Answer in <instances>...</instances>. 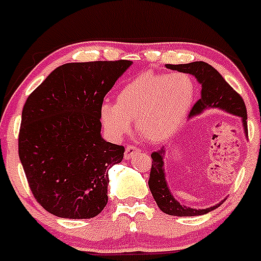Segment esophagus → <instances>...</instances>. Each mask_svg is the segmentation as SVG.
Listing matches in <instances>:
<instances>
[{"label": "esophagus", "instance_id": "1", "mask_svg": "<svg viewBox=\"0 0 261 261\" xmlns=\"http://www.w3.org/2000/svg\"><path fill=\"white\" fill-rule=\"evenodd\" d=\"M136 152H140V149H138V147L133 146V145H128L126 146L125 149V159H131V158L134 156V155L136 154Z\"/></svg>", "mask_w": 261, "mask_h": 261}]
</instances>
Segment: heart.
<instances>
[{
  "mask_svg": "<svg viewBox=\"0 0 261 261\" xmlns=\"http://www.w3.org/2000/svg\"><path fill=\"white\" fill-rule=\"evenodd\" d=\"M196 99V84L186 73L144 72L118 91L116 103L103 102L99 117L107 133L120 139L131 130L144 140H168L187 117Z\"/></svg>",
  "mask_w": 261,
  "mask_h": 261,
  "instance_id": "obj_1",
  "label": "heart"
}]
</instances>
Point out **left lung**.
Here are the masks:
<instances>
[{"label":"left lung","mask_w":261,"mask_h":261,"mask_svg":"<svg viewBox=\"0 0 261 261\" xmlns=\"http://www.w3.org/2000/svg\"><path fill=\"white\" fill-rule=\"evenodd\" d=\"M165 67L168 69L178 70L180 73L193 75L197 82L201 84V98L189 111L188 120L202 115L207 110H221L226 114L240 117L244 134L247 136V114L243 98L233 91L232 87L223 80L222 75L212 65L204 62H192L188 64H167ZM165 155H167V147H162L158 151L152 152L151 170H150L149 178L150 192H151L158 207L163 212L170 216L189 217V216L206 215L222 204L225 199L208 208H192V207L180 204L174 198L169 186H168L164 169Z\"/></svg>","instance_id":"8db88e82"}]
</instances>
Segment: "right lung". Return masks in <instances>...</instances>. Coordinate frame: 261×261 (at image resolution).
I'll return each instance as SVG.
<instances>
[{
	"mask_svg": "<svg viewBox=\"0 0 261 261\" xmlns=\"http://www.w3.org/2000/svg\"><path fill=\"white\" fill-rule=\"evenodd\" d=\"M130 60L67 63L28 97L18 156L36 201L60 218L96 217L106 207L109 170L123 146L101 135L99 109Z\"/></svg>",
	"mask_w": 261,
	"mask_h": 261,
	"instance_id": "obj_1",
	"label": "right lung"
}]
</instances>
